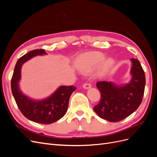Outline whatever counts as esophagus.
I'll use <instances>...</instances> for the list:
<instances>
[{
	"label": "esophagus",
	"instance_id": "esophagus-1",
	"mask_svg": "<svg viewBox=\"0 0 157 157\" xmlns=\"http://www.w3.org/2000/svg\"><path fill=\"white\" fill-rule=\"evenodd\" d=\"M82 86H83V88L84 89H88V88H90V87H91V84L88 83V82H86V83H84L83 84Z\"/></svg>",
	"mask_w": 157,
	"mask_h": 157
}]
</instances>
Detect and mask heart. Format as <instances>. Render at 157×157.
<instances>
[{
  "label": "heart",
  "mask_w": 157,
  "mask_h": 157,
  "mask_svg": "<svg viewBox=\"0 0 157 157\" xmlns=\"http://www.w3.org/2000/svg\"><path fill=\"white\" fill-rule=\"evenodd\" d=\"M105 59V55L99 52H88L80 56L78 60V67L84 72H90L94 68L98 67L103 63ZM114 64L112 58L106 59L102 67V72L105 73L110 69Z\"/></svg>",
  "instance_id": "heart-1"
}]
</instances>
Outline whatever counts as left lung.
<instances>
[{"mask_svg":"<svg viewBox=\"0 0 157 157\" xmlns=\"http://www.w3.org/2000/svg\"><path fill=\"white\" fill-rule=\"evenodd\" d=\"M132 78L129 84L117 86L112 82L99 81L96 86L101 93L94 111L103 119L117 122L124 119L139 107L143 99L145 76L139 60L131 59Z\"/></svg>","mask_w":157,"mask_h":157,"instance_id":"obj_1","label":"left lung"}]
</instances>
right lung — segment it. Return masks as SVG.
Instances as JSON below:
<instances>
[{"label": "right lung", "mask_w": 157, "mask_h": 157, "mask_svg": "<svg viewBox=\"0 0 157 157\" xmlns=\"http://www.w3.org/2000/svg\"><path fill=\"white\" fill-rule=\"evenodd\" d=\"M44 49L33 50L19 59L11 80L13 96L21 113L28 119L39 124H50L62 118L67 112L71 94L75 86H61L52 96L42 101H34L23 95L19 88L21 69L25 61L37 55L46 54Z\"/></svg>", "instance_id": "obj_1"}]
</instances>
